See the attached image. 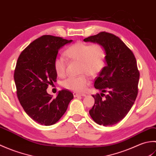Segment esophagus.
I'll list each match as a JSON object with an SVG mask.
<instances>
[{"mask_svg": "<svg viewBox=\"0 0 156 156\" xmlns=\"http://www.w3.org/2000/svg\"><path fill=\"white\" fill-rule=\"evenodd\" d=\"M73 95H74V97H86L85 94H80V93H78V92H74L73 93Z\"/></svg>", "mask_w": 156, "mask_h": 156, "instance_id": "34e87169", "label": "esophagus"}]
</instances>
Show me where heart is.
<instances>
[{
    "label": "heart",
    "mask_w": 156,
    "mask_h": 156,
    "mask_svg": "<svg viewBox=\"0 0 156 156\" xmlns=\"http://www.w3.org/2000/svg\"><path fill=\"white\" fill-rule=\"evenodd\" d=\"M64 55L69 60L79 61L80 73L78 76H69L63 82L66 88L76 92H82L90 84V74L96 76L101 72L106 65L107 51L99 44H89L78 42L66 49ZM55 71L59 76H64L66 73V62L64 58H57L54 62Z\"/></svg>",
    "instance_id": "obj_1"
}]
</instances>
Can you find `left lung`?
<instances>
[{
    "instance_id": "left-lung-1",
    "label": "left lung",
    "mask_w": 156,
    "mask_h": 156,
    "mask_svg": "<svg viewBox=\"0 0 156 156\" xmlns=\"http://www.w3.org/2000/svg\"><path fill=\"white\" fill-rule=\"evenodd\" d=\"M84 41L101 44L107 51V66L94 82L101 93L92 95L94 105L89 114L98 125H113L127 115L137 98L140 72L136 59L120 38L109 33L101 32Z\"/></svg>"
}]
</instances>
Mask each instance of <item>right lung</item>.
Listing matches in <instances>:
<instances>
[{"label":"right lung","mask_w":156,"mask_h":156,"mask_svg":"<svg viewBox=\"0 0 156 156\" xmlns=\"http://www.w3.org/2000/svg\"><path fill=\"white\" fill-rule=\"evenodd\" d=\"M72 40L43 35L31 43L16 62L14 80L20 104L33 120L41 125L57 122L74 98L70 91H59L56 98L47 92L49 84L56 81L54 62L59 49Z\"/></svg>","instance_id":"add662e5"}]
</instances>
